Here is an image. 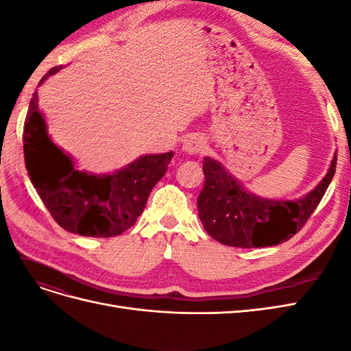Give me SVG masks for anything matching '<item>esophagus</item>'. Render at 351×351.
Returning a JSON list of instances; mask_svg holds the SVG:
<instances>
[{"label":"esophagus","instance_id":"obj_1","mask_svg":"<svg viewBox=\"0 0 351 351\" xmlns=\"http://www.w3.org/2000/svg\"><path fill=\"white\" fill-rule=\"evenodd\" d=\"M182 149H183V152H186L189 155L202 154L206 149V141L199 134H190L183 141Z\"/></svg>","mask_w":351,"mask_h":351}]
</instances>
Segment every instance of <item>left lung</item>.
I'll return each mask as SVG.
<instances>
[{"instance_id": "obj_1", "label": "left lung", "mask_w": 351, "mask_h": 351, "mask_svg": "<svg viewBox=\"0 0 351 351\" xmlns=\"http://www.w3.org/2000/svg\"><path fill=\"white\" fill-rule=\"evenodd\" d=\"M335 165L337 154L321 183L309 193L295 200H278L250 193L224 165L205 156L199 218L208 234L226 246H277L300 231L313 214L335 174Z\"/></svg>"}]
</instances>
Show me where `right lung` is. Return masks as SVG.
I'll return each mask as SVG.
<instances>
[{
    "label": "right lung",
    "mask_w": 351,
    "mask_h": 351,
    "mask_svg": "<svg viewBox=\"0 0 351 351\" xmlns=\"http://www.w3.org/2000/svg\"><path fill=\"white\" fill-rule=\"evenodd\" d=\"M60 70L61 66L51 69L38 86ZM23 151L30 182L52 218L73 234L86 237L120 236L134 226L174 155H143L110 174L80 171L49 137L38 92L26 115Z\"/></svg>",
    "instance_id": "obj_1"
}]
</instances>
